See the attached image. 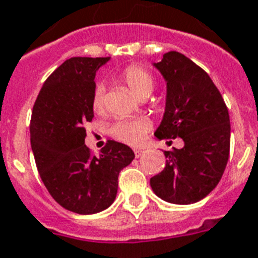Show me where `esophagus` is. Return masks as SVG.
I'll use <instances>...</instances> for the list:
<instances>
[{
	"instance_id": "obj_1",
	"label": "esophagus",
	"mask_w": 258,
	"mask_h": 258,
	"mask_svg": "<svg viewBox=\"0 0 258 258\" xmlns=\"http://www.w3.org/2000/svg\"><path fill=\"white\" fill-rule=\"evenodd\" d=\"M134 154H135L136 158H139V156H142V154H143V151L139 150V148H135V150H134Z\"/></svg>"
}]
</instances>
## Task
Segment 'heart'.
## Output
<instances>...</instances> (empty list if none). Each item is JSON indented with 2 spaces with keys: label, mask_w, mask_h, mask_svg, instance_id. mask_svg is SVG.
Here are the masks:
<instances>
[{
  "label": "heart",
  "mask_w": 258,
  "mask_h": 258,
  "mask_svg": "<svg viewBox=\"0 0 258 258\" xmlns=\"http://www.w3.org/2000/svg\"><path fill=\"white\" fill-rule=\"evenodd\" d=\"M120 81L130 89V91L138 98L143 94L152 91L154 78L147 69L131 64L125 68L120 74ZM104 106V87L103 85H96L91 95V107L95 112H100ZM151 123L144 118L120 119L111 125L110 134L122 143L130 146H139L143 142L144 136L150 130Z\"/></svg>",
  "instance_id": "obj_1"
}]
</instances>
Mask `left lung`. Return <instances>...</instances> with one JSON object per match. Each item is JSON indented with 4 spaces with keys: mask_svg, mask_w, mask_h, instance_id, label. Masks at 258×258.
Masks as SVG:
<instances>
[{
    "mask_svg": "<svg viewBox=\"0 0 258 258\" xmlns=\"http://www.w3.org/2000/svg\"><path fill=\"white\" fill-rule=\"evenodd\" d=\"M154 66L167 82L165 112L155 136L181 138L184 147L164 151L165 167L151 177V188L165 202L192 204L215 189L227 167L229 112L209 75L185 55L168 51Z\"/></svg>",
    "mask_w": 258,
    "mask_h": 258,
    "instance_id": "left-lung-1",
    "label": "left lung"
}]
</instances>
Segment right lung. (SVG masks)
Returning <instances> with one entry per match:
<instances>
[{
    "mask_svg": "<svg viewBox=\"0 0 258 258\" xmlns=\"http://www.w3.org/2000/svg\"><path fill=\"white\" fill-rule=\"evenodd\" d=\"M110 56L64 60L42 86L30 120V143L39 176L60 207L79 215L108 208L118 192L119 172L135 155L108 140L98 156L86 147L85 124L94 118L95 73Z\"/></svg>",
    "mask_w": 258,
    "mask_h": 258,
    "instance_id": "obj_1",
    "label": "right lung"
}]
</instances>
